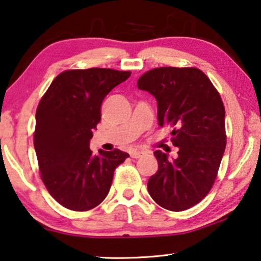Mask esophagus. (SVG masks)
Here are the masks:
<instances>
[{"mask_svg":"<svg viewBox=\"0 0 261 261\" xmlns=\"http://www.w3.org/2000/svg\"><path fill=\"white\" fill-rule=\"evenodd\" d=\"M143 154V152H141V150H133V152L130 153V156L134 158V159H138L140 158Z\"/></svg>","mask_w":261,"mask_h":261,"instance_id":"obj_1","label":"esophagus"}]
</instances>
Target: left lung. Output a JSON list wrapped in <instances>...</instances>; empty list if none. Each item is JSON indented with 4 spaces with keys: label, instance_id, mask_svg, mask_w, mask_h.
<instances>
[{
    "label": "left lung",
    "instance_id": "8db88e82",
    "mask_svg": "<svg viewBox=\"0 0 261 261\" xmlns=\"http://www.w3.org/2000/svg\"><path fill=\"white\" fill-rule=\"evenodd\" d=\"M138 88L158 102L159 126L171 127L175 159L155 150L158 172L147 188L158 205L180 212L211 191L226 147L225 107L220 94L198 68L161 67L147 71Z\"/></svg>",
    "mask_w": 261,
    "mask_h": 261
}]
</instances>
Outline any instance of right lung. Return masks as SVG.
Returning <instances> with one entry per match:
<instances>
[{"instance_id": "add662e5", "label": "right lung", "mask_w": 261, "mask_h": 261, "mask_svg": "<svg viewBox=\"0 0 261 261\" xmlns=\"http://www.w3.org/2000/svg\"><path fill=\"white\" fill-rule=\"evenodd\" d=\"M130 71L107 68L66 70L49 86L36 109L34 147L44 186L63 207L92 210L111 190L115 168L129 156L120 149L94 155L93 129L101 103Z\"/></svg>"}]
</instances>
